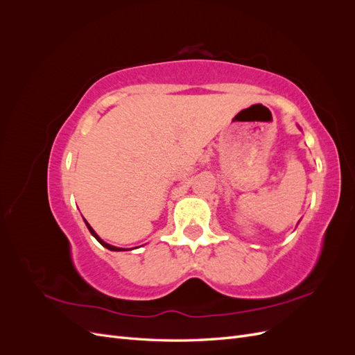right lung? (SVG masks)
Instances as JSON below:
<instances>
[{
    "instance_id": "right-lung-1",
    "label": "right lung",
    "mask_w": 355,
    "mask_h": 355,
    "mask_svg": "<svg viewBox=\"0 0 355 355\" xmlns=\"http://www.w3.org/2000/svg\"><path fill=\"white\" fill-rule=\"evenodd\" d=\"M84 222H85V225H87V228H89V231H90V234L93 235V237H94L96 240H98L103 247H106V249H108V250H112V252H124V250H128V249H121V247H115V245H111V244H108V243H105V241L99 237V235L94 232V230L90 227L89 222H87V220H84Z\"/></svg>"
}]
</instances>
